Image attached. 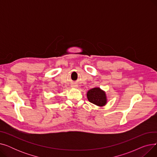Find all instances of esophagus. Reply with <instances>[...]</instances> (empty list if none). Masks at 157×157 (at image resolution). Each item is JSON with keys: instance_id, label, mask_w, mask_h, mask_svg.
<instances>
[{"instance_id": "1", "label": "esophagus", "mask_w": 157, "mask_h": 157, "mask_svg": "<svg viewBox=\"0 0 157 157\" xmlns=\"http://www.w3.org/2000/svg\"><path fill=\"white\" fill-rule=\"evenodd\" d=\"M72 86H73V87H78L77 85H72Z\"/></svg>"}]
</instances>
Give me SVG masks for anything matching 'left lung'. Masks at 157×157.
<instances>
[{"instance_id":"left-lung-1","label":"left lung","mask_w":157,"mask_h":157,"mask_svg":"<svg viewBox=\"0 0 157 157\" xmlns=\"http://www.w3.org/2000/svg\"><path fill=\"white\" fill-rule=\"evenodd\" d=\"M86 96L89 102L99 107L104 106L108 101L105 92L99 87H95L89 90Z\"/></svg>"}]
</instances>
